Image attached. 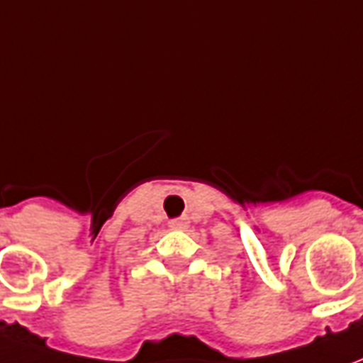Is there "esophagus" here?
I'll return each instance as SVG.
<instances>
[{
    "mask_svg": "<svg viewBox=\"0 0 363 363\" xmlns=\"http://www.w3.org/2000/svg\"><path fill=\"white\" fill-rule=\"evenodd\" d=\"M169 228L171 229H186L189 228V220H186V218H179V220L169 221Z\"/></svg>",
    "mask_w": 363,
    "mask_h": 363,
    "instance_id": "1",
    "label": "esophagus"
}]
</instances>
